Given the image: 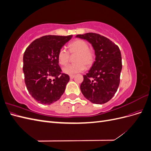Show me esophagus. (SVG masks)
Masks as SVG:
<instances>
[{
  "instance_id": "obj_1",
  "label": "esophagus",
  "mask_w": 151,
  "mask_h": 151,
  "mask_svg": "<svg viewBox=\"0 0 151 151\" xmlns=\"http://www.w3.org/2000/svg\"><path fill=\"white\" fill-rule=\"evenodd\" d=\"M74 77H75V76H74V75H70V79H74Z\"/></svg>"
}]
</instances>
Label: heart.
I'll return each mask as SVG.
<instances>
[{"mask_svg":"<svg viewBox=\"0 0 151 151\" xmlns=\"http://www.w3.org/2000/svg\"><path fill=\"white\" fill-rule=\"evenodd\" d=\"M76 55L74 64L65 66L62 68V72L66 74L73 75L85 70L86 66L90 67L94 62V53L89 49V45L84 40L77 39L71 42L68 46V52L62 48L58 53V61L62 65H65L69 61L70 54Z\"/></svg>","mask_w":151,"mask_h":151,"instance_id":"obj_1","label":"heart"}]
</instances>
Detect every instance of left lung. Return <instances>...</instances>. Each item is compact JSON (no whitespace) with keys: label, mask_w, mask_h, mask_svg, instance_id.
Returning a JSON list of instances; mask_svg holds the SVG:
<instances>
[{"label":"left lung","mask_w":151,"mask_h":151,"mask_svg":"<svg viewBox=\"0 0 151 151\" xmlns=\"http://www.w3.org/2000/svg\"><path fill=\"white\" fill-rule=\"evenodd\" d=\"M76 37L86 40L94 50L95 61L87 73L80 88L84 96L95 104L109 101L120 84L122 55L117 45L99 34L88 33Z\"/></svg>","instance_id":"obj_1"}]
</instances>
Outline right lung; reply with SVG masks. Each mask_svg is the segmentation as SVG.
<instances>
[{"label":"right lung","mask_w":151,"mask_h":151,"mask_svg":"<svg viewBox=\"0 0 151 151\" xmlns=\"http://www.w3.org/2000/svg\"><path fill=\"white\" fill-rule=\"evenodd\" d=\"M72 35H47L34 40L23 55L24 81L29 93L36 101L50 104L60 98L69 81L61 74L58 53ZM55 78L52 80L51 77Z\"/></svg>","instance_id":"obj_1"}]
</instances>
